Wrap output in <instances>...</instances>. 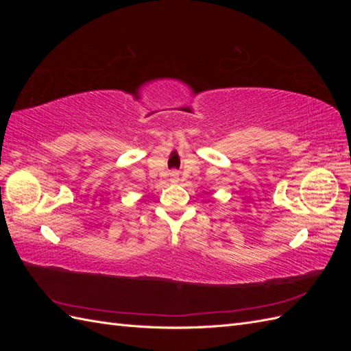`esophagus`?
<instances>
[{
    "label": "esophagus",
    "mask_w": 351,
    "mask_h": 351,
    "mask_svg": "<svg viewBox=\"0 0 351 351\" xmlns=\"http://www.w3.org/2000/svg\"><path fill=\"white\" fill-rule=\"evenodd\" d=\"M171 182H173V183H177V182H178V173H176V171L171 173Z\"/></svg>",
    "instance_id": "esophagus-1"
}]
</instances>
